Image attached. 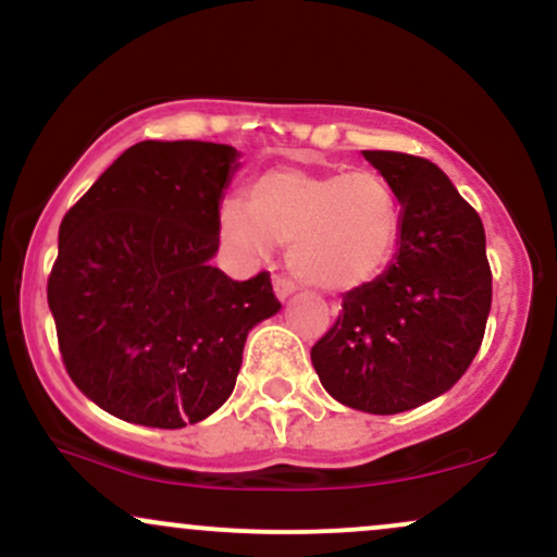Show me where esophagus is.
<instances>
[{"label":"esophagus","instance_id":"34e87169","mask_svg":"<svg viewBox=\"0 0 557 557\" xmlns=\"http://www.w3.org/2000/svg\"><path fill=\"white\" fill-rule=\"evenodd\" d=\"M272 287H274V296H277V300H287L293 296V290H296V285H293L287 277H274Z\"/></svg>","mask_w":557,"mask_h":557}]
</instances>
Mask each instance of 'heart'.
I'll return each mask as SVG.
<instances>
[{"label": "heart", "instance_id": "obj_1", "mask_svg": "<svg viewBox=\"0 0 557 557\" xmlns=\"http://www.w3.org/2000/svg\"><path fill=\"white\" fill-rule=\"evenodd\" d=\"M403 207L387 177L372 170H267L248 185L246 207L220 209L222 240L259 264L287 246L300 283L348 293L380 277L398 251Z\"/></svg>", "mask_w": 557, "mask_h": 557}]
</instances>
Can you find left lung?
Segmentation results:
<instances>
[{"instance_id":"left-lung-1","label":"left lung","mask_w":557,"mask_h":557,"mask_svg":"<svg viewBox=\"0 0 557 557\" xmlns=\"http://www.w3.org/2000/svg\"><path fill=\"white\" fill-rule=\"evenodd\" d=\"M363 159L400 198L398 251L380 277L345 293L311 363L337 403L389 417L461 380L487 327L492 274L482 220L437 164L398 151Z\"/></svg>"}]
</instances>
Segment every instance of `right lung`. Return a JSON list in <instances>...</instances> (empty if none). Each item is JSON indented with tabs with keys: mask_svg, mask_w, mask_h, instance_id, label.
Instances as JSON below:
<instances>
[{
	"mask_svg": "<svg viewBox=\"0 0 557 557\" xmlns=\"http://www.w3.org/2000/svg\"><path fill=\"white\" fill-rule=\"evenodd\" d=\"M238 149L140 140L65 214L47 298L70 380L112 417L181 430L233 393L248 332L280 311L270 274L212 267Z\"/></svg>",
	"mask_w": 557,
	"mask_h": 557,
	"instance_id": "add662e5",
	"label": "right lung"
}]
</instances>
